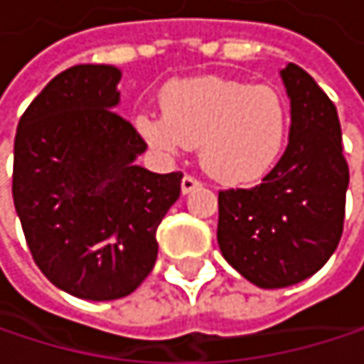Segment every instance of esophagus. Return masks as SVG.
I'll return each instance as SVG.
<instances>
[{
    "mask_svg": "<svg viewBox=\"0 0 364 364\" xmlns=\"http://www.w3.org/2000/svg\"><path fill=\"white\" fill-rule=\"evenodd\" d=\"M198 187H202V181H198L196 177H191V175H185L181 181V191L183 193H189V191H193V189H198Z\"/></svg>",
    "mask_w": 364,
    "mask_h": 364,
    "instance_id": "esophagus-1",
    "label": "esophagus"
}]
</instances>
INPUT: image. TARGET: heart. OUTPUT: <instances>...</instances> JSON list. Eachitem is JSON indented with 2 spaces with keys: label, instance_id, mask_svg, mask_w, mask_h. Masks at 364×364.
Segmentation results:
<instances>
[{
  "label": "heart",
  "instance_id": "heart-1",
  "mask_svg": "<svg viewBox=\"0 0 364 364\" xmlns=\"http://www.w3.org/2000/svg\"><path fill=\"white\" fill-rule=\"evenodd\" d=\"M141 134L166 154L200 147V162L223 183L263 177L280 158L289 105L272 86L223 77H198L164 92V113L143 111Z\"/></svg>",
  "mask_w": 364,
  "mask_h": 364
}]
</instances>
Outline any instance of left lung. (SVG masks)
Returning <instances> with one entry per match:
<instances>
[{
  "instance_id": "obj_1",
  "label": "left lung",
  "mask_w": 364,
  "mask_h": 364,
  "mask_svg": "<svg viewBox=\"0 0 364 364\" xmlns=\"http://www.w3.org/2000/svg\"><path fill=\"white\" fill-rule=\"evenodd\" d=\"M291 134L259 185L219 191L217 240L223 257L261 289H282L316 274L335 253L350 183L333 101L289 63Z\"/></svg>"
}]
</instances>
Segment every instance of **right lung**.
<instances>
[{
    "mask_svg": "<svg viewBox=\"0 0 364 364\" xmlns=\"http://www.w3.org/2000/svg\"><path fill=\"white\" fill-rule=\"evenodd\" d=\"M119 69L75 65L21 115L12 198L41 274L92 301L130 295L154 269L156 232L183 173L134 164L147 143L115 113Z\"/></svg>",
    "mask_w": 364,
    "mask_h": 364,
    "instance_id": "1",
    "label": "right lung"
}]
</instances>
